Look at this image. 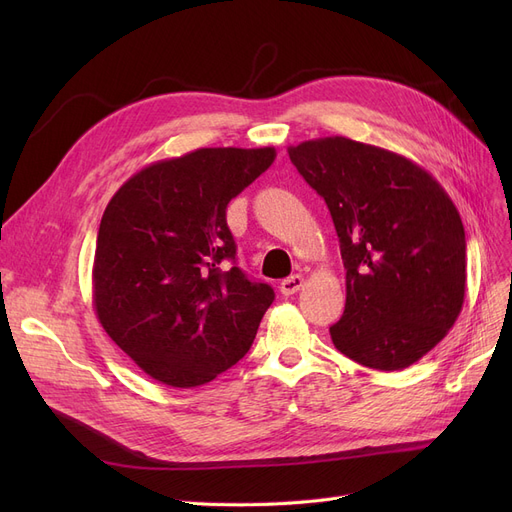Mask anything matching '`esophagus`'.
<instances>
[{
	"label": "esophagus",
	"mask_w": 512,
	"mask_h": 512,
	"mask_svg": "<svg viewBox=\"0 0 512 512\" xmlns=\"http://www.w3.org/2000/svg\"><path fill=\"white\" fill-rule=\"evenodd\" d=\"M303 286H305V278L303 276H290V278L280 282V292L284 294V297H290V294L299 292Z\"/></svg>",
	"instance_id": "1"
}]
</instances>
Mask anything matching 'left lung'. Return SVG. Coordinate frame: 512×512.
Returning <instances> with one entry per match:
<instances>
[{
	"label": "left lung",
	"mask_w": 512,
	"mask_h": 512,
	"mask_svg": "<svg viewBox=\"0 0 512 512\" xmlns=\"http://www.w3.org/2000/svg\"><path fill=\"white\" fill-rule=\"evenodd\" d=\"M340 238L346 305L330 328L342 355L396 371L448 334L465 303L467 242L442 184L394 151L346 137L288 147Z\"/></svg>",
	"instance_id": "left-lung-1"
}]
</instances>
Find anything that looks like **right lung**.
Listing matches in <instances>:
<instances>
[{"instance_id":"obj_1","label":"right lung","mask_w":512,"mask_h":512,"mask_svg":"<svg viewBox=\"0 0 512 512\" xmlns=\"http://www.w3.org/2000/svg\"><path fill=\"white\" fill-rule=\"evenodd\" d=\"M276 149L205 147L130 176L107 203L93 261L99 324L149 378L197 388L247 355L274 301L238 267L226 207Z\"/></svg>"}]
</instances>
